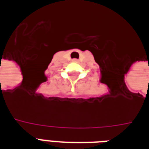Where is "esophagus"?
<instances>
[{"label": "esophagus", "instance_id": "obj_1", "mask_svg": "<svg viewBox=\"0 0 149 149\" xmlns=\"http://www.w3.org/2000/svg\"><path fill=\"white\" fill-rule=\"evenodd\" d=\"M73 62H77V58H74V59H73Z\"/></svg>", "mask_w": 149, "mask_h": 149}]
</instances>
